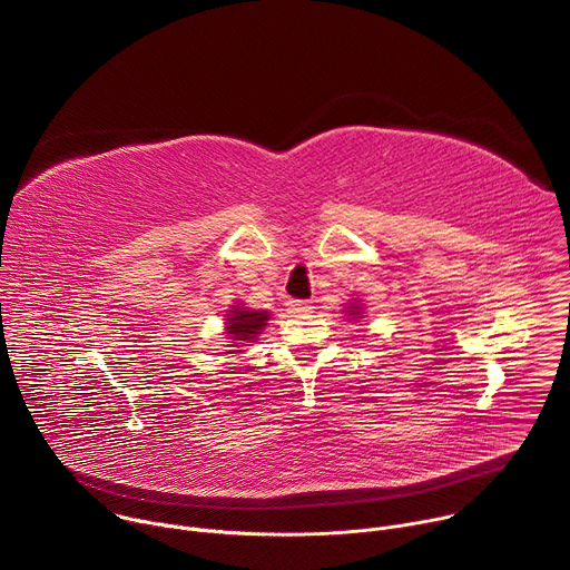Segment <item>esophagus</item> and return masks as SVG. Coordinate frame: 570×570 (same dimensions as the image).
<instances>
[{
	"label": "esophagus",
	"mask_w": 570,
	"mask_h": 570,
	"mask_svg": "<svg viewBox=\"0 0 570 570\" xmlns=\"http://www.w3.org/2000/svg\"><path fill=\"white\" fill-rule=\"evenodd\" d=\"M286 308H288V313H308L313 306H311V302H304V299H291V302H286Z\"/></svg>",
	"instance_id": "34e87169"
}]
</instances>
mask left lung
<instances>
[{"label": "left lung", "instance_id": "left-lung-1", "mask_svg": "<svg viewBox=\"0 0 570 570\" xmlns=\"http://www.w3.org/2000/svg\"><path fill=\"white\" fill-rule=\"evenodd\" d=\"M352 322H358L361 317H363V299H358V297H352L350 302H347V306H345V311H343Z\"/></svg>", "mask_w": 570, "mask_h": 570}]
</instances>
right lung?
Wrapping results in <instances>:
<instances>
[{
	"instance_id": "add662e5",
	"label": "right lung",
	"mask_w": 570,
	"mask_h": 570,
	"mask_svg": "<svg viewBox=\"0 0 570 570\" xmlns=\"http://www.w3.org/2000/svg\"><path fill=\"white\" fill-rule=\"evenodd\" d=\"M268 320H271L268 311H257L243 302H234L225 311V332H223L227 334V341L232 343L227 347L232 350L223 354H236V352H243L240 347H246L248 343H257L259 334L266 330Z\"/></svg>"
}]
</instances>
